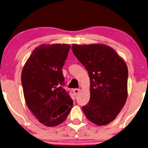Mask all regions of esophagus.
<instances>
[{
    "label": "esophagus",
    "instance_id": "obj_1",
    "mask_svg": "<svg viewBox=\"0 0 148 148\" xmlns=\"http://www.w3.org/2000/svg\"><path fill=\"white\" fill-rule=\"evenodd\" d=\"M79 92H80V89H75L73 90V93L75 94V95H77V94H79Z\"/></svg>",
    "mask_w": 148,
    "mask_h": 148
}]
</instances>
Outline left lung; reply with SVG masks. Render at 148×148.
<instances>
[{
	"instance_id": "8db88e82",
	"label": "left lung",
	"mask_w": 148,
	"mask_h": 148,
	"mask_svg": "<svg viewBox=\"0 0 148 148\" xmlns=\"http://www.w3.org/2000/svg\"><path fill=\"white\" fill-rule=\"evenodd\" d=\"M71 49L90 78V99L82 107L83 112L96 125H108L127 100V65L114 49L106 45H73Z\"/></svg>"
}]
</instances>
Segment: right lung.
<instances>
[{
	"instance_id": "obj_1",
	"label": "right lung",
	"mask_w": 148,
	"mask_h": 148,
	"mask_svg": "<svg viewBox=\"0 0 148 148\" xmlns=\"http://www.w3.org/2000/svg\"><path fill=\"white\" fill-rule=\"evenodd\" d=\"M70 47L67 44L41 45L22 71L25 102L39 122L48 127L63 123L73 108V100L63 88L62 71Z\"/></svg>"
}]
</instances>
